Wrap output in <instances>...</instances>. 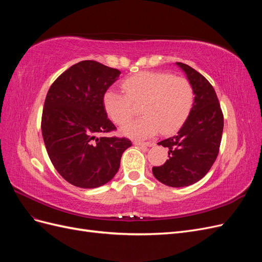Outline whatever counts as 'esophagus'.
<instances>
[{
	"instance_id": "esophagus-1",
	"label": "esophagus",
	"mask_w": 262,
	"mask_h": 262,
	"mask_svg": "<svg viewBox=\"0 0 262 262\" xmlns=\"http://www.w3.org/2000/svg\"><path fill=\"white\" fill-rule=\"evenodd\" d=\"M134 145H138V146H145V147H150L153 146L155 143L154 142H141V141H134L133 142Z\"/></svg>"
}]
</instances>
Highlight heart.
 Returning <instances> with one entry per match:
<instances>
[{
  "instance_id": "obj_1",
  "label": "heart",
  "mask_w": 262,
  "mask_h": 262,
  "mask_svg": "<svg viewBox=\"0 0 262 262\" xmlns=\"http://www.w3.org/2000/svg\"><path fill=\"white\" fill-rule=\"evenodd\" d=\"M125 95L109 90L102 102L108 117L122 125L136 113L133 105H141L143 115L125 124L123 136L145 139L156 134L175 132L186 121L193 104V89L187 78L168 72H140L122 82Z\"/></svg>"
}]
</instances>
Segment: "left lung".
I'll list each match as a JSON object with an SVG mask.
<instances>
[{
	"label": "left lung",
	"instance_id": "left-lung-1",
	"mask_svg": "<svg viewBox=\"0 0 262 262\" xmlns=\"http://www.w3.org/2000/svg\"><path fill=\"white\" fill-rule=\"evenodd\" d=\"M192 85L194 100L176 136L158 142L168 148V160L153 167L154 177L169 187H187L202 179L215 162L223 133L224 118L210 82L185 63L176 62Z\"/></svg>",
	"mask_w": 262,
	"mask_h": 262
}]
</instances>
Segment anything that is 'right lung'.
<instances>
[{"label":"right lung","instance_id":"1","mask_svg":"<svg viewBox=\"0 0 262 262\" xmlns=\"http://www.w3.org/2000/svg\"><path fill=\"white\" fill-rule=\"evenodd\" d=\"M120 73L96 61H81L63 72L47 94L41 118L45 145L54 168L75 187L107 184L132 145L125 138L97 137L116 130L102 98Z\"/></svg>","mask_w":262,"mask_h":262}]
</instances>
